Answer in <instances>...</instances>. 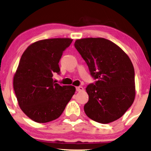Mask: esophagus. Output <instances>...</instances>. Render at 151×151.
Returning a JSON list of instances; mask_svg holds the SVG:
<instances>
[{"instance_id": "34e87169", "label": "esophagus", "mask_w": 151, "mask_h": 151, "mask_svg": "<svg viewBox=\"0 0 151 151\" xmlns=\"http://www.w3.org/2000/svg\"><path fill=\"white\" fill-rule=\"evenodd\" d=\"M76 90H77V91L78 92H83V88L82 87V86H79V87H77L76 88Z\"/></svg>"}]
</instances>
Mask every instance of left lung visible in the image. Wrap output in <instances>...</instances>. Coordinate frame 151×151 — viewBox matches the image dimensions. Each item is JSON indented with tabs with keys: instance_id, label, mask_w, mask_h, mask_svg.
<instances>
[{
	"instance_id": "1",
	"label": "left lung",
	"mask_w": 151,
	"mask_h": 151,
	"mask_svg": "<svg viewBox=\"0 0 151 151\" xmlns=\"http://www.w3.org/2000/svg\"><path fill=\"white\" fill-rule=\"evenodd\" d=\"M74 47L96 80L86 88L89 96L83 108L86 115L101 124L119 119L135 96L134 70L128 56L104 38L78 39Z\"/></svg>"
}]
</instances>
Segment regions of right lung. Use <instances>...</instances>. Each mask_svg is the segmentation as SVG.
<instances>
[{"instance_id": "right-lung-1", "label": "right lung", "mask_w": 151, "mask_h": 151, "mask_svg": "<svg viewBox=\"0 0 151 151\" xmlns=\"http://www.w3.org/2000/svg\"><path fill=\"white\" fill-rule=\"evenodd\" d=\"M72 39H44L28 46L20 60L13 80L19 105L32 120L46 123L59 118L75 92L72 86L53 81L60 74L59 61Z\"/></svg>"}]
</instances>
